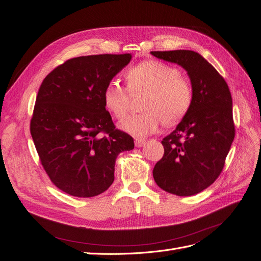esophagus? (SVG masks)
<instances>
[{
    "label": "esophagus",
    "instance_id": "34e87169",
    "mask_svg": "<svg viewBox=\"0 0 261 261\" xmlns=\"http://www.w3.org/2000/svg\"><path fill=\"white\" fill-rule=\"evenodd\" d=\"M145 143H146V140L141 139V138H136V139H135V146L138 147V148L143 147V146L145 145Z\"/></svg>",
    "mask_w": 261,
    "mask_h": 261
}]
</instances>
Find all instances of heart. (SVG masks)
Returning a JSON list of instances; mask_svg holds the SVG:
<instances>
[{"label":"heart","instance_id":"1","mask_svg":"<svg viewBox=\"0 0 261 261\" xmlns=\"http://www.w3.org/2000/svg\"><path fill=\"white\" fill-rule=\"evenodd\" d=\"M125 81L130 96L145 94L140 109L120 124V127L135 137L155 133L160 125H174L183 118L193 102V87L179 70L160 61L149 60L126 70ZM103 102L108 111L117 120L127 113L130 97L116 82H110L103 90Z\"/></svg>","mask_w":261,"mask_h":261}]
</instances>
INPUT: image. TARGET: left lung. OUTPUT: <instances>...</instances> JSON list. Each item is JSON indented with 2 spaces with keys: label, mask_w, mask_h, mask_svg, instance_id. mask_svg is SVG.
<instances>
[{
  "label": "left lung",
  "mask_w": 261,
  "mask_h": 261,
  "mask_svg": "<svg viewBox=\"0 0 261 261\" xmlns=\"http://www.w3.org/2000/svg\"><path fill=\"white\" fill-rule=\"evenodd\" d=\"M150 53L183 67L194 92L191 109L161 141L164 154L154 165L153 178L170 194L196 195L218 178L233 143L231 92L224 78L199 53L191 50Z\"/></svg>",
  "instance_id": "8db88e82"
}]
</instances>
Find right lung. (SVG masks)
I'll return each mask as SVG.
<instances>
[{"label":"right lung","instance_id":"obj_1","mask_svg":"<svg viewBox=\"0 0 261 261\" xmlns=\"http://www.w3.org/2000/svg\"><path fill=\"white\" fill-rule=\"evenodd\" d=\"M130 60L129 53L70 59L39 88L30 133L46 174L68 195L87 198L106 192L118 153L134 149V139L115 128L102 97Z\"/></svg>","mask_w":261,"mask_h":261}]
</instances>
